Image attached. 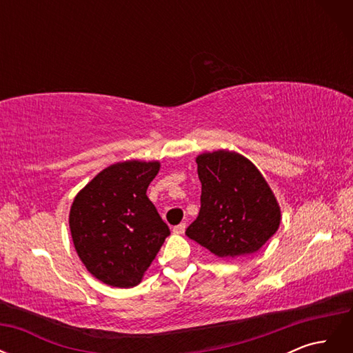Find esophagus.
Here are the masks:
<instances>
[{
    "label": "esophagus",
    "instance_id": "1",
    "mask_svg": "<svg viewBox=\"0 0 353 353\" xmlns=\"http://www.w3.org/2000/svg\"><path fill=\"white\" fill-rule=\"evenodd\" d=\"M174 234H184V231H185V223L183 222V223H179V225H176V227H174Z\"/></svg>",
    "mask_w": 353,
    "mask_h": 353
}]
</instances>
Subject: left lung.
I'll return each mask as SVG.
<instances>
[{
    "mask_svg": "<svg viewBox=\"0 0 353 353\" xmlns=\"http://www.w3.org/2000/svg\"><path fill=\"white\" fill-rule=\"evenodd\" d=\"M200 212L185 234L219 258L258 252L276 232L281 210L249 159L228 150L197 156Z\"/></svg>",
    "mask_w": 353,
    "mask_h": 353,
    "instance_id": "obj_1",
    "label": "left lung"
}]
</instances>
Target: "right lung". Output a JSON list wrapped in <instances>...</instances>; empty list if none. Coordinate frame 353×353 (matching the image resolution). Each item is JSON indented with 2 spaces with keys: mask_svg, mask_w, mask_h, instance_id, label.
<instances>
[{
  "mask_svg": "<svg viewBox=\"0 0 353 353\" xmlns=\"http://www.w3.org/2000/svg\"><path fill=\"white\" fill-rule=\"evenodd\" d=\"M159 162L126 160L95 175L74 197L69 227L79 259L104 284H140L170 231L147 188Z\"/></svg>",
  "mask_w": 353,
  "mask_h": 353,
  "instance_id": "1",
  "label": "right lung"
}]
</instances>
